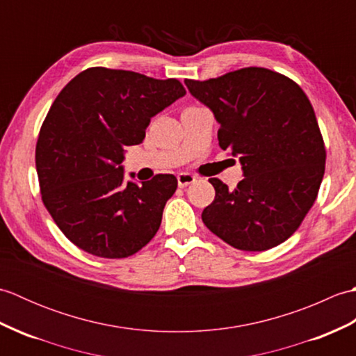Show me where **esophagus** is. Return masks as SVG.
I'll list each match as a JSON object with an SVG mask.
<instances>
[{"mask_svg":"<svg viewBox=\"0 0 356 356\" xmlns=\"http://www.w3.org/2000/svg\"><path fill=\"white\" fill-rule=\"evenodd\" d=\"M193 182H195V177L193 176V174H190V172H180V174H177V184H179L180 188L188 186V185L193 184Z\"/></svg>","mask_w":356,"mask_h":356,"instance_id":"1","label":"esophagus"}]
</instances>
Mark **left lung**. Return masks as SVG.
I'll return each mask as SVG.
<instances>
[{"label":"left lung","mask_w":356,"mask_h":356,"mask_svg":"<svg viewBox=\"0 0 356 356\" xmlns=\"http://www.w3.org/2000/svg\"><path fill=\"white\" fill-rule=\"evenodd\" d=\"M220 124L218 145L237 156L243 180L209 179L207 228L241 251H266L298 229L318 194L326 149L311 101L289 78L261 67L208 81L185 79Z\"/></svg>","instance_id":"left-lung-1"}]
</instances>
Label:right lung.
<instances>
[{
    "label": "right lung",
    "mask_w": 356,
    "mask_h": 356,
    "mask_svg": "<svg viewBox=\"0 0 356 356\" xmlns=\"http://www.w3.org/2000/svg\"><path fill=\"white\" fill-rule=\"evenodd\" d=\"M185 95L177 79L105 67L81 72L58 95L38 138L36 171L45 208L82 251L125 259L156 236L177 179L125 182V147Z\"/></svg>",
    "instance_id": "right-lung-1"
}]
</instances>
